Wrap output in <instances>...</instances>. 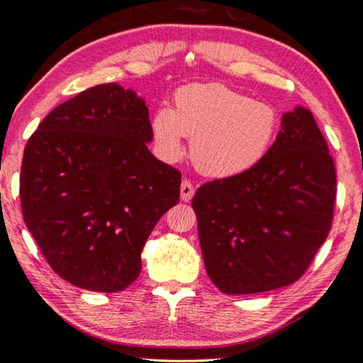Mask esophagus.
<instances>
[{
    "label": "esophagus",
    "instance_id": "esophagus-1",
    "mask_svg": "<svg viewBox=\"0 0 363 363\" xmlns=\"http://www.w3.org/2000/svg\"><path fill=\"white\" fill-rule=\"evenodd\" d=\"M180 194H182V199L183 201H190L194 194V188L193 185L188 180H183L182 182V186H180Z\"/></svg>",
    "mask_w": 363,
    "mask_h": 363
}]
</instances>
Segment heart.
<instances>
[{
  "label": "heart",
  "mask_w": 363,
  "mask_h": 363,
  "mask_svg": "<svg viewBox=\"0 0 363 363\" xmlns=\"http://www.w3.org/2000/svg\"><path fill=\"white\" fill-rule=\"evenodd\" d=\"M173 109L159 108L150 119L157 155L175 164L185 154L203 175L225 180L250 172L269 155L280 129V114L270 103L257 101L220 83L178 88Z\"/></svg>",
  "instance_id": "1"
}]
</instances>
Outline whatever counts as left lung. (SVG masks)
Masks as SVG:
<instances>
[{"instance_id": "8db88e82", "label": "left lung", "mask_w": 363, "mask_h": 363, "mask_svg": "<svg viewBox=\"0 0 363 363\" xmlns=\"http://www.w3.org/2000/svg\"><path fill=\"white\" fill-rule=\"evenodd\" d=\"M334 199V162L313 113H283L275 144L255 169L194 194L208 277L225 295L295 283L328 238Z\"/></svg>"}]
</instances>
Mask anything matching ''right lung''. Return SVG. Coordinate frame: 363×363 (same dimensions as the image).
<instances>
[{
  "mask_svg": "<svg viewBox=\"0 0 363 363\" xmlns=\"http://www.w3.org/2000/svg\"><path fill=\"white\" fill-rule=\"evenodd\" d=\"M150 143L145 99L104 83L57 106L26 144L24 223L73 286L123 291L143 270L147 238L178 203L182 183Z\"/></svg>",
  "mask_w": 363,
  "mask_h": 363,
  "instance_id": "1",
  "label": "right lung"
}]
</instances>
